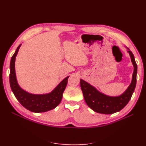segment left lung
Here are the masks:
<instances>
[{
  "mask_svg": "<svg viewBox=\"0 0 146 146\" xmlns=\"http://www.w3.org/2000/svg\"><path fill=\"white\" fill-rule=\"evenodd\" d=\"M127 52L133 65V72L131 82L127 89L118 96H109L102 93L90 83L80 79V86L85 102L95 112L110 114L121 111L129 103L133 94L136 84L137 64L132 52L127 48Z\"/></svg>",
  "mask_w": 146,
  "mask_h": 146,
  "instance_id": "8db88e82",
  "label": "left lung"
}]
</instances>
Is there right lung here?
I'll list each match as a JSON object with an SVG mask.
<instances>
[{"label":"right lung","instance_id":"obj_1","mask_svg":"<svg viewBox=\"0 0 146 146\" xmlns=\"http://www.w3.org/2000/svg\"><path fill=\"white\" fill-rule=\"evenodd\" d=\"M21 46V44L16 48L10 61V84L13 94L24 107L32 112L42 113L54 109L61 102L69 76L64 78L49 93L33 94L25 91L22 89L17 83L15 71L16 56Z\"/></svg>","mask_w":146,"mask_h":146}]
</instances>
